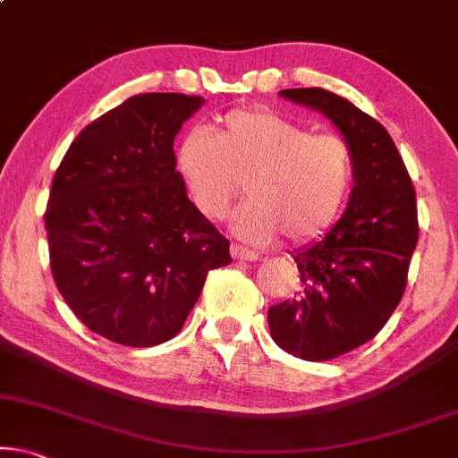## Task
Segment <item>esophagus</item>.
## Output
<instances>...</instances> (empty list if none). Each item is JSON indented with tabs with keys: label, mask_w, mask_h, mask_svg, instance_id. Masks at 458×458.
Segmentation results:
<instances>
[{
	"label": "esophagus",
	"mask_w": 458,
	"mask_h": 458,
	"mask_svg": "<svg viewBox=\"0 0 458 458\" xmlns=\"http://www.w3.org/2000/svg\"><path fill=\"white\" fill-rule=\"evenodd\" d=\"M230 255H233V259H236V261H255V259L259 258V255L255 253V251H251V249H245V247H241V245L230 247Z\"/></svg>",
	"instance_id": "esophagus-1"
}]
</instances>
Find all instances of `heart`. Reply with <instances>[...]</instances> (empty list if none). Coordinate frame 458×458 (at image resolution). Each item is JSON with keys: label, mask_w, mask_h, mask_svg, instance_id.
Returning a JSON list of instances; mask_svg holds the SVG:
<instances>
[{"label": "heart", "mask_w": 458, "mask_h": 458, "mask_svg": "<svg viewBox=\"0 0 458 458\" xmlns=\"http://www.w3.org/2000/svg\"><path fill=\"white\" fill-rule=\"evenodd\" d=\"M178 167L197 209L228 216L242 191L249 199L230 225L241 239L270 242L280 234L310 241L333 225L353 180L350 144L270 111H233L222 127H194L178 146Z\"/></svg>", "instance_id": "b5f03b06"}]
</instances>
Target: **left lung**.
Returning <instances> with one entry per match:
<instances>
[{
  "instance_id": "left-lung-1",
  "label": "left lung",
  "mask_w": 458,
  "mask_h": 458,
  "mask_svg": "<svg viewBox=\"0 0 458 458\" xmlns=\"http://www.w3.org/2000/svg\"><path fill=\"white\" fill-rule=\"evenodd\" d=\"M278 96L325 114L353 157L344 216L325 239L291 253L303 289L267 310L280 350L322 362L373 339L398 308L419 239L417 197L379 121L320 88L280 89Z\"/></svg>"
}]
</instances>
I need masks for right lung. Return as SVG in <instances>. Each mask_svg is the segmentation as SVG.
Returning <instances> with one entry per match:
<instances>
[{"mask_svg":"<svg viewBox=\"0 0 458 458\" xmlns=\"http://www.w3.org/2000/svg\"><path fill=\"white\" fill-rule=\"evenodd\" d=\"M205 98L138 94L72 140L46 211L50 266L79 320L114 344L175 337L230 242L188 199L174 140Z\"/></svg>","mask_w":458,"mask_h":458,"instance_id":"right-lung-1","label":"right lung"}]
</instances>
